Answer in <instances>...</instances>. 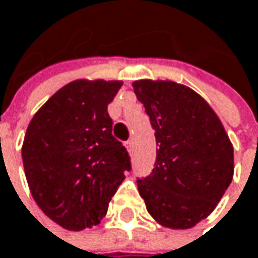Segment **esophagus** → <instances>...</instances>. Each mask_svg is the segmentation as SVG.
Here are the masks:
<instances>
[{
	"label": "esophagus",
	"instance_id": "esophagus-1",
	"mask_svg": "<svg viewBox=\"0 0 258 258\" xmlns=\"http://www.w3.org/2000/svg\"><path fill=\"white\" fill-rule=\"evenodd\" d=\"M126 147H127V150H129V152H132V149H134V140L126 141Z\"/></svg>",
	"mask_w": 258,
	"mask_h": 258
}]
</instances>
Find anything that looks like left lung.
Returning a JSON list of instances; mask_svg holds the SVG:
<instances>
[{"label": "left lung", "mask_w": 258, "mask_h": 258, "mask_svg": "<svg viewBox=\"0 0 258 258\" xmlns=\"http://www.w3.org/2000/svg\"><path fill=\"white\" fill-rule=\"evenodd\" d=\"M155 129L156 162L138 191L164 227L191 228L207 218L233 179V146L209 103L173 81L132 84Z\"/></svg>", "instance_id": "obj_1"}]
</instances>
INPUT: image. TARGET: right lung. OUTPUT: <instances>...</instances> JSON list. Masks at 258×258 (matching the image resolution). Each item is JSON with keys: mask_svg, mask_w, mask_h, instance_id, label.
I'll list each match as a JSON object with an SVG mask.
<instances>
[{"mask_svg": "<svg viewBox=\"0 0 258 258\" xmlns=\"http://www.w3.org/2000/svg\"><path fill=\"white\" fill-rule=\"evenodd\" d=\"M121 81L78 79L60 88L28 124L22 161L37 206L66 230L100 222L131 171L126 147L112 137L108 103Z\"/></svg>", "mask_w": 258, "mask_h": 258, "instance_id": "obj_1", "label": "right lung"}]
</instances>
